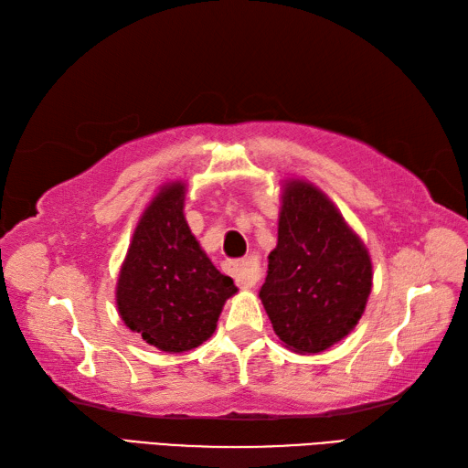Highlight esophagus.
Instances as JSON below:
<instances>
[{"label":"esophagus","mask_w":468,"mask_h":468,"mask_svg":"<svg viewBox=\"0 0 468 468\" xmlns=\"http://www.w3.org/2000/svg\"><path fill=\"white\" fill-rule=\"evenodd\" d=\"M226 270L232 273V278L240 288H254L260 280V266L254 258L228 260Z\"/></svg>","instance_id":"34e87169"}]
</instances>
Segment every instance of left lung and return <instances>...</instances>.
Returning a JSON list of instances; mask_svg holds the SVG:
<instances>
[{
    "mask_svg": "<svg viewBox=\"0 0 468 468\" xmlns=\"http://www.w3.org/2000/svg\"><path fill=\"white\" fill-rule=\"evenodd\" d=\"M268 260L260 298L288 347L320 353L356 327L371 292V260L315 186L286 185L278 246Z\"/></svg>",
    "mask_w": 468,
    "mask_h": 468,
    "instance_id": "8db88e82",
    "label": "left lung"
}]
</instances>
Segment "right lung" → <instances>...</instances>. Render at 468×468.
<instances>
[{
    "mask_svg": "<svg viewBox=\"0 0 468 468\" xmlns=\"http://www.w3.org/2000/svg\"><path fill=\"white\" fill-rule=\"evenodd\" d=\"M185 185L165 186L143 214L121 268L117 305L122 322L146 344L180 353L216 329L232 278L214 268L182 214Z\"/></svg>",
    "mask_w": 468,
    "mask_h": 468,
    "instance_id": "1",
    "label": "right lung"
}]
</instances>
